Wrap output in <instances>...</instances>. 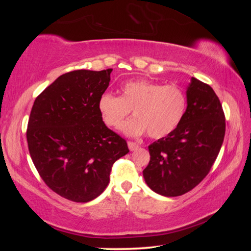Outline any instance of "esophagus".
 Returning a JSON list of instances; mask_svg holds the SVG:
<instances>
[{
    "instance_id": "obj_1",
    "label": "esophagus",
    "mask_w": 251,
    "mask_h": 251,
    "mask_svg": "<svg viewBox=\"0 0 251 251\" xmlns=\"http://www.w3.org/2000/svg\"><path fill=\"white\" fill-rule=\"evenodd\" d=\"M127 144H128V148H129L130 151H136L139 147L138 144L137 143H134V142H128Z\"/></svg>"
}]
</instances>
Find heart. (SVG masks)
<instances>
[{
    "mask_svg": "<svg viewBox=\"0 0 251 251\" xmlns=\"http://www.w3.org/2000/svg\"><path fill=\"white\" fill-rule=\"evenodd\" d=\"M121 92V96L103 93L97 107L104 122L113 128H120L133 109L135 117L123 126L127 135L139 136L147 131L151 138L165 137L185 116L187 96L178 85L136 79L123 84Z\"/></svg>",
    "mask_w": 251,
    "mask_h": 251,
    "instance_id": "1",
    "label": "heart"
}]
</instances>
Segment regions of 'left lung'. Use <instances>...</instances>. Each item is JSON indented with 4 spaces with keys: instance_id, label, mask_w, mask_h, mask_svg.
Returning <instances> with one entry per match:
<instances>
[{
    "instance_id": "1",
    "label": "left lung",
    "mask_w": 251,
    "mask_h": 251,
    "mask_svg": "<svg viewBox=\"0 0 251 251\" xmlns=\"http://www.w3.org/2000/svg\"><path fill=\"white\" fill-rule=\"evenodd\" d=\"M186 94L181 123L148 146L151 160L143 171L148 187L166 197L190 192L208 175L226 131L223 106L209 85L192 77Z\"/></svg>"
}]
</instances>
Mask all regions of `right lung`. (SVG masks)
Instances as JSON below:
<instances>
[{"label": "right lung", "instance_id": "obj_1", "mask_svg": "<svg viewBox=\"0 0 251 251\" xmlns=\"http://www.w3.org/2000/svg\"><path fill=\"white\" fill-rule=\"evenodd\" d=\"M113 69L59 76L36 97L26 139L34 166L49 188L75 202L104 192L113 164L129 151L97 107Z\"/></svg>", "mask_w": 251, "mask_h": 251}]
</instances>
